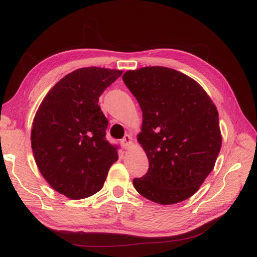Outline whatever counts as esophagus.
Listing matches in <instances>:
<instances>
[{
    "instance_id": "34e87169",
    "label": "esophagus",
    "mask_w": 257,
    "mask_h": 257,
    "mask_svg": "<svg viewBox=\"0 0 257 257\" xmlns=\"http://www.w3.org/2000/svg\"><path fill=\"white\" fill-rule=\"evenodd\" d=\"M120 144H121L122 148L124 149L129 148V147L133 145V137L130 135H124V137L121 139V141H120Z\"/></svg>"
}]
</instances>
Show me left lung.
<instances>
[{"label": "left lung", "mask_w": 257, "mask_h": 257, "mask_svg": "<svg viewBox=\"0 0 257 257\" xmlns=\"http://www.w3.org/2000/svg\"><path fill=\"white\" fill-rule=\"evenodd\" d=\"M123 83L143 110L138 141L149 160L138 192L168 205L192 196L214 168L222 146L219 112L205 90L168 67L128 70Z\"/></svg>", "instance_id": "left-lung-1"}]
</instances>
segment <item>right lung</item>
<instances>
[{
  "label": "right lung",
  "instance_id": "obj_1",
  "mask_svg": "<svg viewBox=\"0 0 257 257\" xmlns=\"http://www.w3.org/2000/svg\"><path fill=\"white\" fill-rule=\"evenodd\" d=\"M122 70L76 69L47 92L33 120L31 143L38 170L51 187L72 200L101 190L109 169L118 160L108 143V120L99 96Z\"/></svg>",
  "mask_w": 257,
  "mask_h": 257
}]
</instances>
